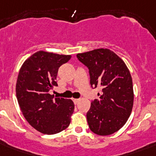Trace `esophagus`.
Segmentation results:
<instances>
[{"label": "esophagus", "mask_w": 156, "mask_h": 156, "mask_svg": "<svg viewBox=\"0 0 156 156\" xmlns=\"http://www.w3.org/2000/svg\"><path fill=\"white\" fill-rule=\"evenodd\" d=\"M73 103L76 104L78 102V101H79V99H73Z\"/></svg>", "instance_id": "1"}]
</instances>
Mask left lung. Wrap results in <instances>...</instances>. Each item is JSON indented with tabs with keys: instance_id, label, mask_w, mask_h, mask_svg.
<instances>
[{
	"instance_id": "left-lung-1",
	"label": "left lung",
	"mask_w": 156,
	"mask_h": 156,
	"mask_svg": "<svg viewBox=\"0 0 156 156\" xmlns=\"http://www.w3.org/2000/svg\"><path fill=\"white\" fill-rule=\"evenodd\" d=\"M77 57L89 69L91 87L102 89L87 113L89 128L98 135H110L126 123L132 112L133 90L129 70L108 48L78 53Z\"/></svg>"
}]
</instances>
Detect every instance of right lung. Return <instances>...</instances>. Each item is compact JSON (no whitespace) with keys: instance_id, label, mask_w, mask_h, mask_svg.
<instances>
[{"instance_id":"obj_1","label":"right lung","mask_w":156,"mask_h":156,"mask_svg":"<svg viewBox=\"0 0 156 156\" xmlns=\"http://www.w3.org/2000/svg\"><path fill=\"white\" fill-rule=\"evenodd\" d=\"M70 58V55L39 51L27 59L19 70L16 84L18 104L28 123L40 133L55 134L70 124L73 101L49 94L57 86L59 67Z\"/></svg>"}]
</instances>
